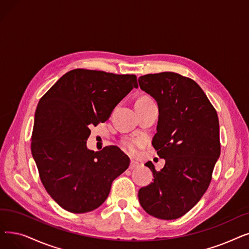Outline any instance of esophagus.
Instances as JSON below:
<instances>
[{"label":"esophagus","instance_id":"obj_1","mask_svg":"<svg viewBox=\"0 0 249 249\" xmlns=\"http://www.w3.org/2000/svg\"><path fill=\"white\" fill-rule=\"evenodd\" d=\"M138 167H139L138 163H136V161H134V160H131V163H130V166H129V168H130L131 170H133V169H136Z\"/></svg>","mask_w":249,"mask_h":249}]
</instances>
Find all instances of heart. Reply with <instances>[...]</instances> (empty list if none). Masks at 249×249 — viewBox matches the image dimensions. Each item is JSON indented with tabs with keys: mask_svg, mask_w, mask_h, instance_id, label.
<instances>
[{
	"mask_svg": "<svg viewBox=\"0 0 249 249\" xmlns=\"http://www.w3.org/2000/svg\"><path fill=\"white\" fill-rule=\"evenodd\" d=\"M147 99L148 98H142L139 100H147ZM124 144H125V147L129 151V153L132 154V155H135L137 153L138 146L142 144V142H138V140H137V142H126Z\"/></svg>",
	"mask_w": 249,
	"mask_h": 249,
	"instance_id": "obj_1",
	"label": "heart"
}]
</instances>
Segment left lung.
<instances>
[{
  "label": "left lung",
  "mask_w": 249,
  "mask_h": 249,
  "mask_svg": "<svg viewBox=\"0 0 249 249\" xmlns=\"http://www.w3.org/2000/svg\"><path fill=\"white\" fill-rule=\"evenodd\" d=\"M138 83L158 103L151 143L166 160L160 171L151 161L145 164L154 182L139 189L138 199L153 217L175 220L189 212L210 185L221 153L218 115L200 86L178 73L146 74Z\"/></svg>",
  "instance_id": "8db88e82"
}]
</instances>
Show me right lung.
Instances as JSON below:
<instances>
[{"label":"right lung","instance_id":"add662e5","mask_svg":"<svg viewBox=\"0 0 249 249\" xmlns=\"http://www.w3.org/2000/svg\"><path fill=\"white\" fill-rule=\"evenodd\" d=\"M137 89L135 75L74 69L37 104L31 154L42 185L61 208L74 213L98 209L130 160L115 145L90 150V126L104 123L114 107Z\"/></svg>","mask_w":249,"mask_h":249}]
</instances>
